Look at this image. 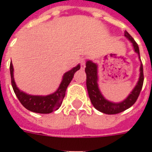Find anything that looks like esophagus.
Listing matches in <instances>:
<instances>
[{
  "mask_svg": "<svg viewBox=\"0 0 152 152\" xmlns=\"http://www.w3.org/2000/svg\"><path fill=\"white\" fill-rule=\"evenodd\" d=\"M85 67H86V58H81V60H80V68L85 69Z\"/></svg>",
  "mask_w": 152,
  "mask_h": 152,
  "instance_id": "34e87169",
  "label": "esophagus"
}]
</instances>
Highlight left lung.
<instances>
[{
  "mask_svg": "<svg viewBox=\"0 0 152 152\" xmlns=\"http://www.w3.org/2000/svg\"><path fill=\"white\" fill-rule=\"evenodd\" d=\"M124 37L130 40L131 43L133 44L134 51L138 54L139 58H140L139 48H138V45L136 43V41L126 31H124ZM86 66L87 90H88L89 97L93 106L98 111L108 115L118 114L120 112L125 111L126 109L129 108L137 101L139 94L142 90V85H143L144 76L142 63H141L140 76H139V80L137 81V85L134 87V89H133L130 94L128 96L123 102H119V103H115V102H112L107 100L100 92L99 86H98V66H97V64L89 60L86 62Z\"/></svg>",
  "mask_w": 152,
  "mask_h": 152,
  "instance_id": "1",
  "label": "left lung"
}]
</instances>
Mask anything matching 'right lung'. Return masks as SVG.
Here are the masks:
<instances>
[{
  "mask_svg": "<svg viewBox=\"0 0 152 152\" xmlns=\"http://www.w3.org/2000/svg\"><path fill=\"white\" fill-rule=\"evenodd\" d=\"M80 68V65H77L76 67L68 71L63 75V80L60 84L58 89L56 92L52 94L47 96H36L27 94L26 93L20 91L16 86L14 79V68L13 64L10 63V76H11V84L15 94L17 98L21 102V104L25 108H27L31 112L36 113H41V114H49L51 112L56 111L59 108L60 106L63 102V98L65 96L66 89L67 86L72 81L74 74L76 71Z\"/></svg>",
  "mask_w": 152,
  "mask_h": 152,
  "instance_id": "1",
  "label": "right lung"
}]
</instances>
